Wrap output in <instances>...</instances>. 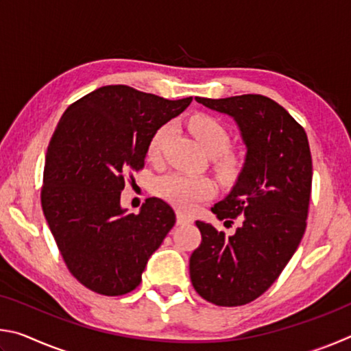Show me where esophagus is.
I'll return each mask as SVG.
<instances>
[{
  "mask_svg": "<svg viewBox=\"0 0 351 351\" xmlns=\"http://www.w3.org/2000/svg\"><path fill=\"white\" fill-rule=\"evenodd\" d=\"M176 223L178 224H192L193 218L186 215V213H182V212H178L176 213Z\"/></svg>",
  "mask_w": 351,
  "mask_h": 351,
  "instance_id": "1",
  "label": "esophagus"
}]
</instances>
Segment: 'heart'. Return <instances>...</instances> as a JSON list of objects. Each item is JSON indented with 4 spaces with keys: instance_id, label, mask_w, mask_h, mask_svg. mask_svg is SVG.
<instances>
[{
    "instance_id": "1",
    "label": "heart",
    "mask_w": 351,
    "mask_h": 351,
    "mask_svg": "<svg viewBox=\"0 0 351 351\" xmlns=\"http://www.w3.org/2000/svg\"><path fill=\"white\" fill-rule=\"evenodd\" d=\"M189 130L197 138L203 150L212 156V165L221 181H234L245 167V154L230 150V133L221 122L209 114H197L189 121ZM173 133L171 123H162L154 130L147 147V156L152 161L162 158L165 147ZM159 197L176 207L190 210L199 201L210 197L212 184L201 176L186 173H169L156 181Z\"/></svg>"
}]
</instances>
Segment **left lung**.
Segmentation results:
<instances>
[{
  "mask_svg": "<svg viewBox=\"0 0 351 351\" xmlns=\"http://www.w3.org/2000/svg\"><path fill=\"white\" fill-rule=\"evenodd\" d=\"M195 100L234 117L247 152L234 189L212 207L224 224L240 218V226L226 237L197 221L201 245L190 255V280L213 305H246L277 280L305 234L313 182L310 144L304 127L269 97Z\"/></svg>",
  "mask_w": 351,
  "mask_h": 351,
  "instance_id": "1",
  "label": "left lung"
}]
</instances>
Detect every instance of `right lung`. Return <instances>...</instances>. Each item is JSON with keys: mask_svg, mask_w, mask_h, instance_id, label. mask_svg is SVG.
Segmentation results:
<instances>
[{"mask_svg": "<svg viewBox=\"0 0 351 351\" xmlns=\"http://www.w3.org/2000/svg\"><path fill=\"white\" fill-rule=\"evenodd\" d=\"M190 102L108 85L77 100L57 123L46 152L41 207L69 272L94 293L133 291L175 226L165 201L148 198L134 215L122 209L121 192L128 170L144 167L154 130Z\"/></svg>", "mask_w": 351, "mask_h": 351, "instance_id": "obj_1", "label": "right lung"}]
</instances>
